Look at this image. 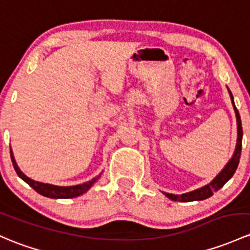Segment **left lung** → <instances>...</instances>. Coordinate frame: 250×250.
Listing matches in <instances>:
<instances>
[{
  "mask_svg": "<svg viewBox=\"0 0 250 250\" xmlns=\"http://www.w3.org/2000/svg\"><path fill=\"white\" fill-rule=\"evenodd\" d=\"M229 90V88H228ZM229 94L231 98V103H232L233 110H235L236 114V121H237V144H236V148L235 152H233V156L228 164L225 165L224 169L222 170L211 183L208 185L204 186V187L196 189V190L189 191V193L186 194H181V195H175V194H170V193H164L165 196L170 199L172 201H185V202H189V201H200V200H205V199H208L209 196L213 195L214 191H218L228 181L230 180L231 177L235 173L236 169L238 167V163H240V157H241V149H242V136H243V130H242V123H241V117L240 114H238L237 107L235 106V102H233V97L231 91L229 90Z\"/></svg>",
  "mask_w": 250,
  "mask_h": 250,
  "instance_id": "left-lung-1",
  "label": "left lung"
}]
</instances>
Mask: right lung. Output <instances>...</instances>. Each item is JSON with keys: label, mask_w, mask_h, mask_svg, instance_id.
Returning <instances> with one entry per match:
<instances>
[{"label": "right lung", "mask_w": 250, "mask_h": 250, "mask_svg": "<svg viewBox=\"0 0 250 250\" xmlns=\"http://www.w3.org/2000/svg\"><path fill=\"white\" fill-rule=\"evenodd\" d=\"M10 158H12L13 162V167H14L15 171H17L18 176L21 178V180L25 181L31 188H33L37 193H39L41 195L46 196V198H51V199H72V198H77L79 195H83V193L90 189L94 183L97 182L99 177H101L102 173H99L98 176H96L94 178H92L91 181L88 182L83 183V185H78V186H70V187H61V186H54V185H49V183H42V182H37V181L31 180L30 177L25 175L18 167L17 162H15L14 156H13V152L10 149Z\"/></svg>", "instance_id": "right-lung-1"}]
</instances>
